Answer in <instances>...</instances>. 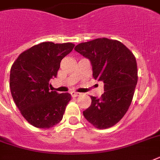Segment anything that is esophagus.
Wrapping results in <instances>:
<instances>
[{
  "label": "esophagus",
  "mask_w": 160,
  "mask_h": 160,
  "mask_svg": "<svg viewBox=\"0 0 160 160\" xmlns=\"http://www.w3.org/2000/svg\"><path fill=\"white\" fill-rule=\"evenodd\" d=\"M70 94H71V96H72V97H77V96L80 95V93L75 92V91H72Z\"/></svg>",
  "instance_id": "1"
}]
</instances>
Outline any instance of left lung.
Segmentation results:
<instances>
[{
    "label": "left lung",
    "instance_id": "1",
    "mask_svg": "<svg viewBox=\"0 0 160 160\" xmlns=\"http://www.w3.org/2000/svg\"><path fill=\"white\" fill-rule=\"evenodd\" d=\"M75 50L91 62L93 77L105 84L100 99L91 98V105L83 114L97 129L116 124L131 105L138 81V69L134 54L116 40L98 38L83 42Z\"/></svg>",
    "mask_w": 160,
    "mask_h": 160
}]
</instances>
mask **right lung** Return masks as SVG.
Segmentation results:
<instances>
[{"mask_svg": "<svg viewBox=\"0 0 160 160\" xmlns=\"http://www.w3.org/2000/svg\"><path fill=\"white\" fill-rule=\"evenodd\" d=\"M73 43L42 42L23 51L11 68L10 89L14 102L28 123L50 129L62 119L71 100L69 93L50 91L60 61L72 51Z\"/></svg>", "mask_w": 160, "mask_h": 160, "instance_id": "right-lung-1", "label": "right lung"}]
</instances>
